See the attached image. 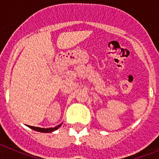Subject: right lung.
<instances>
[{
	"label": "right lung",
	"mask_w": 159,
	"mask_h": 159,
	"mask_svg": "<svg viewBox=\"0 0 159 159\" xmlns=\"http://www.w3.org/2000/svg\"><path fill=\"white\" fill-rule=\"evenodd\" d=\"M62 125V123L60 125H58V126H57V127H53V128H41V127H32V126H29V127H30L31 129H32V130H36V131H39V132H43V133H50V132H52L54 131V130H57V129L59 128V127H60V126Z\"/></svg>",
	"instance_id": "right-lung-1"
}]
</instances>
